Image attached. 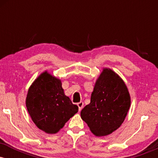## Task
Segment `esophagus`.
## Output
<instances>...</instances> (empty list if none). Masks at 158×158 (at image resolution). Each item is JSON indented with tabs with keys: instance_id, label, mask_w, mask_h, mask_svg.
<instances>
[{
	"instance_id": "1",
	"label": "esophagus",
	"mask_w": 158,
	"mask_h": 158,
	"mask_svg": "<svg viewBox=\"0 0 158 158\" xmlns=\"http://www.w3.org/2000/svg\"><path fill=\"white\" fill-rule=\"evenodd\" d=\"M77 106H78V107H79V110H81V109H82L83 106H84V103H83V102H79L77 103Z\"/></svg>"
}]
</instances>
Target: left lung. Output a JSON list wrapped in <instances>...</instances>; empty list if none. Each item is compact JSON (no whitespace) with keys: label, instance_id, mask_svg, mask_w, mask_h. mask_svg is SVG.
<instances>
[{"label":"left lung","instance_id":"left-lung-1","mask_svg":"<svg viewBox=\"0 0 158 158\" xmlns=\"http://www.w3.org/2000/svg\"><path fill=\"white\" fill-rule=\"evenodd\" d=\"M130 104L124 81L113 70L105 68L96 81L90 102L81 110V117L94 135L106 136L122 125Z\"/></svg>","mask_w":158,"mask_h":158}]
</instances>
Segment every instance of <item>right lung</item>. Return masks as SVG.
Returning a JSON list of instances; mask_svg holds the SVG:
<instances>
[{
    "label": "right lung",
    "mask_w": 158,
    "mask_h": 158,
    "mask_svg": "<svg viewBox=\"0 0 158 158\" xmlns=\"http://www.w3.org/2000/svg\"><path fill=\"white\" fill-rule=\"evenodd\" d=\"M26 106L36 126L48 134L58 132L79 110L64 95L61 82L45 71L28 90Z\"/></svg>",
    "instance_id": "obj_1"
}]
</instances>
